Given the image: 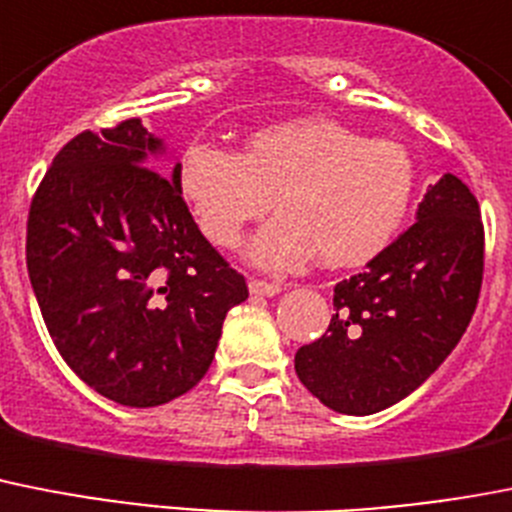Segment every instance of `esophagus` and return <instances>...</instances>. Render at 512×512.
I'll return each instance as SVG.
<instances>
[{"label":"esophagus","instance_id":"esophagus-1","mask_svg":"<svg viewBox=\"0 0 512 512\" xmlns=\"http://www.w3.org/2000/svg\"><path fill=\"white\" fill-rule=\"evenodd\" d=\"M248 290H251V295H266V298H272V295H277V292L282 290V285H279V282H269V279L253 277L251 282H248Z\"/></svg>","mask_w":512,"mask_h":512}]
</instances>
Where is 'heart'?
I'll return each instance as SVG.
<instances>
[{
  "label": "heart",
  "mask_w": 512,
  "mask_h": 512,
  "mask_svg": "<svg viewBox=\"0 0 512 512\" xmlns=\"http://www.w3.org/2000/svg\"><path fill=\"white\" fill-rule=\"evenodd\" d=\"M176 186L214 246H238L274 199L279 217L253 240V259L290 269L318 253L323 266L349 269L391 246L417 170L401 142L303 116L259 129L240 155L204 139L186 144Z\"/></svg>",
  "instance_id": "1"
}]
</instances>
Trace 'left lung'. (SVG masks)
<instances>
[{"mask_svg": "<svg viewBox=\"0 0 512 512\" xmlns=\"http://www.w3.org/2000/svg\"><path fill=\"white\" fill-rule=\"evenodd\" d=\"M461 178L430 186L417 222L334 287L321 339L295 355L303 386L334 412L375 414L419 388L464 336L482 290L484 225Z\"/></svg>", "mask_w": 512, "mask_h": 512, "instance_id": "8db88e82", "label": "left lung"}]
</instances>
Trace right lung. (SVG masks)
<instances>
[{
    "label": "right lung",
    "instance_id": "right-lung-1",
    "mask_svg": "<svg viewBox=\"0 0 512 512\" xmlns=\"http://www.w3.org/2000/svg\"><path fill=\"white\" fill-rule=\"evenodd\" d=\"M139 119L69 139L28 212L30 285L59 355L121 406H160L212 365L246 277L196 227Z\"/></svg>",
    "mask_w": 512,
    "mask_h": 512
}]
</instances>
